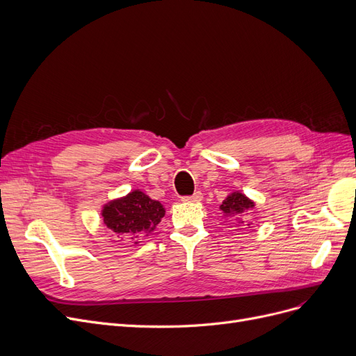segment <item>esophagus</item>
Instances as JSON below:
<instances>
[{"mask_svg":"<svg viewBox=\"0 0 356 356\" xmlns=\"http://www.w3.org/2000/svg\"><path fill=\"white\" fill-rule=\"evenodd\" d=\"M201 200H202V194H201L200 191L194 193V194L190 195V197H184V198H182V201H193V202H197V201H201Z\"/></svg>","mask_w":356,"mask_h":356,"instance_id":"1","label":"esophagus"}]
</instances>
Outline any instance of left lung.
<instances>
[{
	"label": "left lung",
	"instance_id": "8db88e82",
	"mask_svg": "<svg viewBox=\"0 0 356 356\" xmlns=\"http://www.w3.org/2000/svg\"><path fill=\"white\" fill-rule=\"evenodd\" d=\"M253 207H255V202L250 198H248L245 194L239 191H233L225 198V201L220 204L218 209L223 213L225 218H229L230 222L245 223L242 217L249 214L253 210ZM248 226H250V223H248Z\"/></svg>",
	"mask_w": 356,
	"mask_h": 356
}]
</instances>
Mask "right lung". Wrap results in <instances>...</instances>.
<instances>
[{
	"mask_svg": "<svg viewBox=\"0 0 356 356\" xmlns=\"http://www.w3.org/2000/svg\"><path fill=\"white\" fill-rule=\"evenodd\" d=\"M101 216L117 239L138 245L140 238L156 229L165 216V207L143 191L133 190L124 197L106 202Z\"/></svg>",
	"mask_w": 356,
	"mask_h": 356,
	"instance_id": "add662e5",
	"label": "right lung"
}]
</instances>
